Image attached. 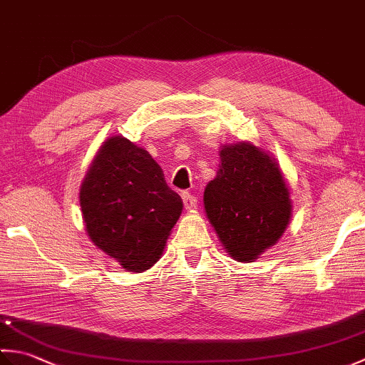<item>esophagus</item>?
<instances>
[{
  "mask_svg": "<svg viewBox=\"0 0 365 365\" xmlns=\"http://www.w3.org/2000/svg\"><path fill=\"white\" fill-rule=\"evenodd\" d=\"M182 200H183L185 208H188V210H192V208L197 207V197L195 195H191L190 191L182 192Z\"/></svg>",
  "mask_w": 365,
  "mask_h": 365,
  "instance_id": "34e87169",
  "label": "esophagus"
}]
</instances>
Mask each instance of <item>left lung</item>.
Instances as JSON below:
<instances>
[{"instance_id": "left-lung-1", "label": "left lung", "mask_w": 365, "mask_h": 365, "mask_svg": "<svg viewBox=\"0 0 365 365\" xmlns=\"http://www.w3.org/2000/svg\"><path fill=\"white\" fill-rule=\"evenodd\" d=\"M204 205L222 245L240 262L277 242L290 218L289 190L276 163L252 144L224 145Z\"/></svg>"}]
</instances>
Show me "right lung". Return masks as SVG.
<instances>
[{
    "mask_svg": "<svg viewBox=\"0 0 365 365\" xmlns=\"http://www.w3.org/2000/svg\"><path fill=\"white\" fill-rule=\"evenodd\" d=\"M80 204L94 245L136 273L158 260L183 205L150 155L122 136L98 150Z\"/></svg>",
    "mask_w": 365,
    "mask_h": 365,
    "instance_id": "1",
    "label": "right lung"
}]
</instances>
